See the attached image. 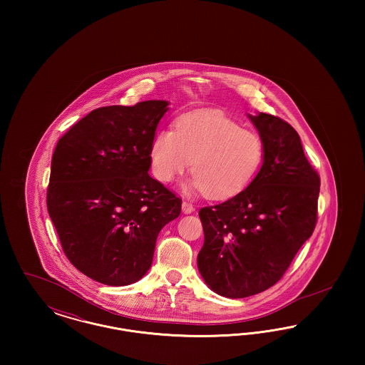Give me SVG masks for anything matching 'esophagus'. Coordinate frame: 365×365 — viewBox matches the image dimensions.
Here are the masks:
<instances>
[{"label": "esophagus", "mask_w": 365, "mask_h": 365, "mask_svg": "<svg viewBox=\"0 0 365 365\" xmlns=\"http://www.w3.org/2000/svg\"><path fill=\"white\" fill-rule=\"evenodd\" d=\"M182 210H183V213H191V212H194V207L191 205L190 202L183 201L182 202Z\"/></svg>", "instance_id": "esophagus-1"}]
</instances>
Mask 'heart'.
Listing matches in <instances>:
<instances>
[{"mask_svg":"<svg viewBox=\"0 0 365 365\" xmlns=\"http://www.w3.org/2000/svg\"><path fill=\"white\" fill-rule=\"evenodd\" d=\"M260 135L216 110L180 116L175 130L163 128L150 146L152 173L168 183L190 168V189L226 198L245 189L260 170Z\"/></svg>","mask_w":365,"mask_h":365,"instance_id":"obj_1","label":"heart"}]
</instances>
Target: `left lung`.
Returning a JSON list of instances; mask_svg holds the SVG:
<instances>
[{
	"label": "left lung",
	"instance_id": "8db88e82",
	"mask_svg": "<svg viewBox=\"0 0 365 365\" xmlns=\"http://www.w3.org/2000/svg\"><path fill=\"white\" fill-rule=\"evenodd\" d=\"M249 119L264 142L259 174L232 198L198 212L205 237L198 271L215 293L227 298L274 286L317 220L320 176L297 131L274 115Z\"/></svg>",
	"mask_w": 365,
	"mask_h": 365
}]
</instances>
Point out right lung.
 <instances>
[{
    "mask_svg": "<svg viewBox=\"0 0 365 365\" xmlns=\"http://www.w3.org/2000/svg\"><path fill=\"white\" fill-rule=\"evenodd\" d=\"M161 100L91 110L58 139L46 204L63 252L88 278L127 286L152 265L182 200L149 175Z\"/></svg>",
    "mask_w": 365,
    "mask_h": 365,
    "instance_id": "obj_1",
    "label": "right lung"
}]
</instances>
